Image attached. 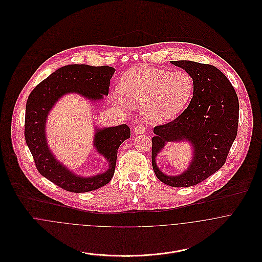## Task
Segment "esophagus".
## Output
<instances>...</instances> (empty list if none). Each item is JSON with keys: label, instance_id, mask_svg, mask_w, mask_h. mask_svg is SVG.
I'll return each instance as SVG.
<instances>
[{"label": "esophagus", "instance_id": "esophagus-1", "mask_svg": "<svg viewBox=\"0 0 262 262\" xmlns=\"http://www.w3.org/2000/svg\"><path fill=\"white\" fill-rule=\"evenodd\" d=\"M134 131H135V133H137V134H143V133H145L146 128H145L143 125H137V126L134 128Z\"/></svg>", "mask_w": 262, "mask_h": 262}]
</instances>
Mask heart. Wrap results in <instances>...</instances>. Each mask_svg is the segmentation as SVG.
I'll return each mask as SVG.
<instances>
[{
  "label": "heart",
  "mask_w": 262,
  "mask_h": 262,
  "mask_svg": "<svg viewBox=\"0 0 262 262\" xmlns=\"http://www.w3.org/2000/svg\"><path fill=\"white\" fill-rule=\"evenodd\" d=\"M118 88L111 95L115 106L123 111L141 108L144 119L156 124L182 112L191 99L193 80L182 71L136 67L123 75Z\"/></svg>",
  "instance_id": "1"
}]
</instances>
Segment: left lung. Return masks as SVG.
Masks as SVG:
<instances>
[{"label": "left lung", "mask_w": 262, "mask_h": 262, "mask_svg": "<svg viewBox=\"0 0 262 262\" xmlns=\"http://www.w3.org/2000/svg\"><path fill=\"white\" fill-rule=\"evenodd\" d=\"M193 80V96L187 109L173 121L156 126L152 138V167L157 179L174 187L200 184L224 165L238 128L239 102L226 75L211 64L189 60L170 61ZM187 141L192 161L178 176H167L157 166L156 157L168 142Z\"/></svg>", "instance_id": "left-lung-1"}]
</instances>
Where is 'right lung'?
<instances>
[{
  "instance_id": "obj_1",
  "label": "right lung",
  "mask_w": 262,
  "mask_h": 262,
  "mask_svg": "<svg viewBox=\"0 0 262 262\" xmlns=\"http://www.w3.org/2000/svg\"><path fill=\"white\" fill-rule=\"evenodd\" d=\"M115 73L111 67L86 64L66 66L42 80L29 95L25 113V140L40 174L66 190L85 192L106 186L112 180L119 146L130 138L126 124L108 128H95L94 148L108 161L106 171L81 177L56 159L46 137L48 115L60 98L76 94L89 102L99 103L108 96L110 80Z\"/></svg>"
}]
</instances>
